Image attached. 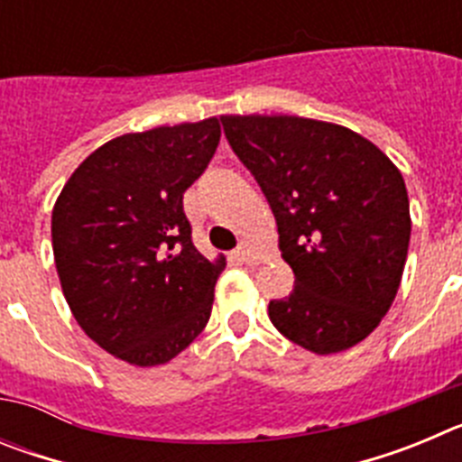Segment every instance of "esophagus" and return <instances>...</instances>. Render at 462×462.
Here are the masks:
<instances>
[{"label":"esophagus","mask_w":462,"mask_h":462,"mask_svg":"<svg viewBox=\"0 0 462 462\" xmlns=\"http://www.w3.org/2000/svg\"><path fill=\"white\" fill-rule=\"evenodd\" d=\"M236 254H238L245 263H254V261H259V252H256L250 243L240 245L238 250H236Z\"/></svg>","instance_id":"obj_1"}]
</instances>
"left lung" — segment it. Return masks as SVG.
Returning a JSON list of instances; mask_svg holds the SVG:
<instances>
[{
    "mask_svg": "<svg viewBox=\"0 0 462 462\" xmlns=\"http://www.w3.org/2000/svg\"><path fill=\"white\" fill-rule=\"evenodd\" d=\"M224 136L277 222L293 291L268 317L314 354L358 345L389 312L410 247L400 171L352 129L296 116H224Z\"/></svg>",
    "mask_w": 462,
    "mask_h": 462,
    "instance_id": "8db88e82",
    "label": "left lung"
}]
</instances>
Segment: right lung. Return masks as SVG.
<instances>
[{
	"label": "right lung",
	"instance_id": "obj_1",
	"mask_svg": "<svg viewBox=\"0 0 462 462\" xmlns=\"http://www.w3.org/2000/svg\"><path fill=\"white\" fill-rule=\"evenodd\" d=\"M217 117L125 134L73 171L52 210V252L80 328L132 365H162L206 328L224 256L191 243L182 196L219 145Z\"/></svg>",
	"mask_w": 462,
	"mask_h": 462
}]
</instances>
